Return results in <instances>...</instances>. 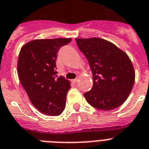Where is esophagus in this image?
Returning <instances> with one entry per match:
<instances>
[{"mask_svg": "<svg viewBox=\"0 0 149 149\" xmlns=\"http://www.w3.org/2000/svg\"><path fill=\"white\" fill-rule=\"evenodd\" d=\"M72 83H74V84H76V83H77V81H78V79H77V78H75V79L72 80Z\"/></svg>", "mask_w": 149, "mask_h": 149, "instance_id": "obj_1", "label": "esophagus"}]
</instances>
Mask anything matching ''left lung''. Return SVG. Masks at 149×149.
<instances>
[{"mask_svg": "<svg viewBox=\"0 0 149 149\" xmlns=\"http://www.w3.org/2000/svg\"><path fill=\"white\" fill-rule=\"evenodd\" d=\"M93 74V87L84 96L98 110H110L126 101L135 82L133 66L125 52L100 38L76 39Z\"/></svg>", "mask_w": 149, "mask_h": 149, "instance_id": "obj_1", "label": "left lung"}]
</instances>
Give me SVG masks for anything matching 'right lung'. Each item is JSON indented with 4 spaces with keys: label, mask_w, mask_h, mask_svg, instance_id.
I'll use <instances>...</instances> for the list:
<instances>
[{
    "label": "right lung",
    "mask_w": 149,
    "mask_h": 149,
    "mask_svg": "<svg viewBox=\"0 0 149 149\" xmlns=\"http://www.w3.org/2000/svg\"><path fill=\"white\" fill-rule=\"evenodd\" d=\"M71 41L65 38L36 39L23 45L19 52V81L33 106L45 115L58 116L65 107L71 86L62 76H57L55 61L60 48Z\"/></svg>",
    "instance_id": "add662e5"
}]
</instances>
